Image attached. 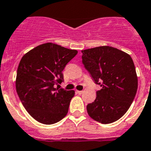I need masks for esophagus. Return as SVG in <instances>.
Segmentation results:
<instances>
[{"label": "esophagus", "mask_w": 151, "mask_h": 151, "mask_svg": "<svg viewBox=\"0 0 151 151\" xmlns=\"http://www.w3.org/2000/svg\"><path fill=\"white\" fill-rule=\"evenodd\" d=\"M77 93H78V94H82L83 93V91H77Z\"/></svg>", "instance_id": "1"}]
</instances>
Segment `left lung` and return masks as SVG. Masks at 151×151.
<instances>
[{
	"label": "left lung",
	"mask_w": 151,
	"mask_h": 151,
	"mask_svg": "<svg viewBox=\"0 0 151 151\" xmlns=\"http://www.w3.org/2000/svg\"><path fill=\"white\" fill-rule=\"evenodd\" d=\"M82 53L85 68L101 86L95 100L88 104V114L102 124L112 123L127 112L137 93L138 79L132 58L108 46L86 49Z\"/></svg>",
	"instance_id": "obj_1"
}]
</instances>
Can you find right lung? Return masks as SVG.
I'll list each match as a JSON object with an SVG mask.
<instances>
[{
    "label": "right lung",
    "instance_id": "1",
    "mask_svg": "<svg viewBox=\"0 0 151 151\" xmlns=\"http://www.w3.org/2000/svg\"><path fill=\"white\" fill-rule=\"evenodd\" d=\"M77 54V50L47 43L20 60L16 91L25 109L37 122L52 125L66 116L74 91L55 88V85L63 82L62 71Z\"/></svg>",
    "mask_w": 151,
    "mask_h": 151
}]
</instances>
